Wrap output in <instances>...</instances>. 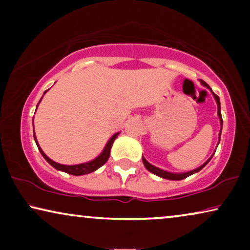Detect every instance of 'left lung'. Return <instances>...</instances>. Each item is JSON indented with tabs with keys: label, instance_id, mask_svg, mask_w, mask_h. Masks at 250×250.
<instances>
[{
	"label": "left lung",
	"instance_id": "obj_1",
	"mask_svg": "<svg viewBox=\"0 0 250 250\" xmlns=\"http://www.w3.org/2000/svg\"><path fill=\"white\" fill-rule=\"evenodd\" d=\"M200 83L203 84L204 86H206L207 88H209V90L211 91V88L209 87V85H208V84L206 83V82L200 81ZM211 93H213L214 98H215V100H216V104H217V108H218V109H217V115H218V117H220V123H221V132H222V126H223V119H222V115H221V104H220V98H218L217 95L215 94L213 91H211ZM221 132H220V139H221ZM218 143H220V141H218ZM211 157H213V156H211ZM211 157H210L209 159L207 160L206 163L203 164V165H201L200 167H198V168L193 169V170H190V172H187V173H170V172H167V170L160 169V168H158V167L153 166V165H151V164H150V163L146 162V159L145 158V157H142V162H143V164H145L146 168L148 169L149 172H151L152 174H155V175L163 177V179L173 180V181H179V180H183V179H186V177L190 176V175H192V174L197 173V172H199L200 169H203L204 167L207 165L208 162H209V160L211 159Z\"/></svg>",
	"mask_w": 250,
	"mask_h": 250
}]
</instances>
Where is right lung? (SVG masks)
Instances as JSON below:
<instances>
[{
  "label": "right lung",
  "mask_w": 250,
  "mask_h": 250,
  "mask_svg": "<svg viewBox=\"0 0 250 250\" xmlns=\"http://www.w3.org/2000/svg\"><path fill=\"white\" fill-rule=\"evenodd\" d=\"M46 93V91L44 92V94ZM42 100V99H41ZM40 100V102H41ZM39 102V104H40ZM39 105V104H37ZM119 134V133H116V134H114L110 138V140H109L107 145H105L104 151H102L100 155H99L97 158L91 160V162L88 163H83V164H78V165H61V164H58L56 162H53L52 159H50L49 157H47L45 153L43 152V150L41 149V146H39V142H37L36 140V136H35V132H34V139H35V142L37 145V148H39L40 152L42 153V156L45 158V160L47 163L50 164L51 166H53L54 168L58 169V170H61V172H64V173H68V174H71V175H84V174H88V173H92L94 172V170H97L98 168H100V167L102 165H104L105 163H107V160L109 158V156H110V149H111V146L112 143H114V141L116 140V138H117V135Z\"/></svg>",
  "instance_id": "1"
}]
</instances>
